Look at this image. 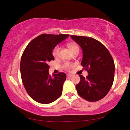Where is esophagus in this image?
Listing matches in <instances>:
<instances>
[{"mask_svg":"<svg viewBox=\"0 0 130 130\" xmlns=\"http://www.w3.org/2000/svg\"><path fill=\"white\" fill-rule=\"evenodd\" d=\"M67 76V77L68 78V77H72V74H68Z\"/></svg>","mask_w":130,"mask_h":130,"instance_id":"1","label":"esophagus"}]
</instances>
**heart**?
I'll use <instances>...</instances> for the list:
<instances>
[{
    "instance_id": "obj_1",
    "label": "heart",
    "mask_w": 130,
    "mask_h": 130,
    "mask_svg": "<svg viewBox=\"0 0 130 130\" xmlns=\"http://www.w3.org/2000/svg\"><path fill=\"white\" fill-rule=\"evenodd\" d=\"M68 46L69 47L70 51L71 52V53H73V52L76 51V50H79V47L78 46V45L74 43H69L68 44ZM59 51H60V47H59L58 46H56L52 51L53 56L55 57V58L58 57L59 54ZM72 66H73V65H72V63H65L64 64H63V68H64L65 69L69 70L72 68Z\"/></svg>"
}]
</instances>
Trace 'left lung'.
I'll use <instances>...</instances> for the list:
<instances>
[{"label":"left lung","mask_w":130,"mask_h":130,"mask_svg":"<svg viewBox=\"0 0 130 130\" xmlns=\"http://www.w3.org/2000/svg\"><path fill=\"white\" fill-rule=\"evenodd\" d=\"M80 46L83 57L81 65L88 72L86 78L79 75L76 85L78 94L88 102H97L107 95L113 84L115 64L104 45L91 37L70 36Z\"/></svg>","instance_id":"obj_1"}]
</instances>
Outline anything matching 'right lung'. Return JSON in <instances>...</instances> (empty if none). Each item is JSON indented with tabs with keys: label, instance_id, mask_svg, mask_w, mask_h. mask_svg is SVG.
Wrapping results in <instances>:
<instances>
[{
	"label": "right lung",
	"instance_id": "1",
	"mask_svg": "<svg viewBox=\"0 0 130 130\" xmlns=\"http://www.w3.org/2000/svg\"><path fill=\"white\" fill-rule=\"evenodd\" d=\"M68 34H43L32 39L24 50L21 60V78L32 99L41 104H49L61 96L66 74L60 72L51 77L48 62L54 60L52 51Z\"/></svg>",
	"mask_w": 130,
	"mask_h": 130
}]
</instances>
